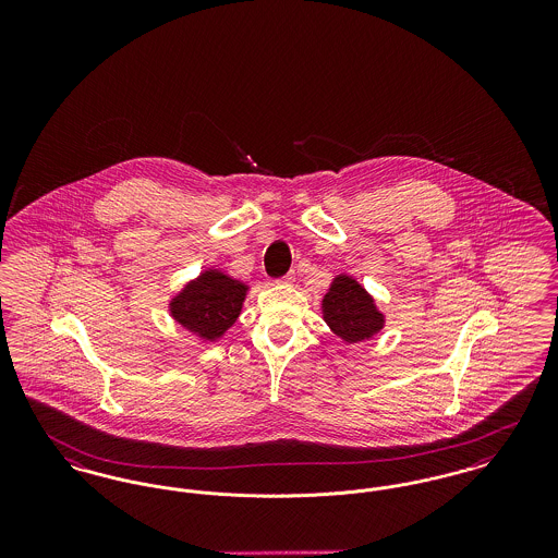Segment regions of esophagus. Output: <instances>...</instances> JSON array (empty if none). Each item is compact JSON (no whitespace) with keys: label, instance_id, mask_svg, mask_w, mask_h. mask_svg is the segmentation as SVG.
I'll list each match as a JSON object with an SVG mask.
<instances>
[{"label":"esophagus","instance_id":"esophagus-1","mask_svg":"<svg viewBox=\"0 0 558 558\" xmlns=\"http://www.w3.org/2000/svg\"><path fill=\"white\" fill-rule=\"evenodd\" d=\"M278 282H280V284H292V282H294V274H287V276H282V278H280V280H278Z\"/></svg>","mask_w":558,"mask_h":558}]
</instances>
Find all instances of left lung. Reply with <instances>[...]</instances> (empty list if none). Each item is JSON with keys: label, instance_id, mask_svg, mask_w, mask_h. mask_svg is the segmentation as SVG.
<instances>
[{"label": "left lung", "instance_id": "left-lung-1", "mask_svg": "<svg viewBox=\"0 0 558 558\" xmlns=\"http://www.w3.org/2000/svg\"><path fill=\"white\" fill-rule=\"evenodd\" d=\"M322 307L332 332L347 343L364 341L383 328V316L376 312L368 292L349 276H339L335 280Z\"/></svg>", "mask_w": 558, "mask_h": 558}]
</instances>
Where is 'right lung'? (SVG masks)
Instances as JSON below:
<instances>
[{"label":"right lung","mask_w":558,"mask_h":558,"mask_svg":"<svg viewBox=\"0 0 558 558\" xmlns=\"http://www.w3.org/2000/svg\"><path fill=\"white\" fill-rule=\"evenodd\" d=\"M246 287L221 271H205L171 303V314L187 330L215 341L239 318Z\"/></svg>","instance_id":"add662e5"}]
</instances>
